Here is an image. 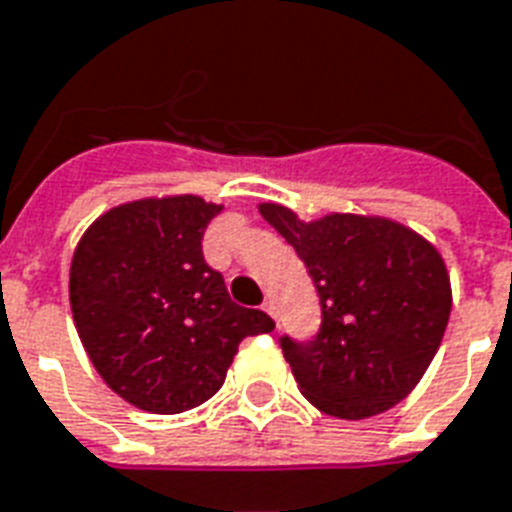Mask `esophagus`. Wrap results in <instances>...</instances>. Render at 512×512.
Segmentation results:
<instances>
[{"instance_id": "obj_1", "label": "esophagus", "mask_w": 512, "mask_h": 512, "mask_svg": "<svg viewBox=\"0 0 512 512\" xmlns=\"http://www.w3.org/2000/svg\"><path fill=\"white\" fill-rule=\"evenodd\" d=\"M263 311H265V314H271V317L276 319V306H273V300H265Z\"/></svg>"}]
</instances>
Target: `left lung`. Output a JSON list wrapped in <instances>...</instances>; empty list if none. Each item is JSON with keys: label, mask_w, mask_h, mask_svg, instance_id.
Instances as JSON below:
<instances>
[{"label": "left lung", "mask_w": 512, "mask_h": 512, "mask_svg": "<svg viewBox=\"0 0 512 512\" xmlns=\"http://www.w3.org/2000/svg\"><path fill=\"white\" fill-rule=\"evenodd\" d=\"M260 214L295 247L319 292L317 338H282L308 403L360 421L405 400L451 317V279L438 249L389 217L335 212L303 222L282 204H260Z\"/></svg>", "instance_id": "left-lung-1"}]
</instances>
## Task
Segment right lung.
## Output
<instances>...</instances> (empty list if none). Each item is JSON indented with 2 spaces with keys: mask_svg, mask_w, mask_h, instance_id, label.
<instances>
[{
  "mask_svg": "<svg viewBox=\"0 0 512 512\" xmlns=\"http://www.w3.org/2000/svg\"><path fill=\"white\" fill-rule=\"evenodd\" d=\"M222 212L201 195L139 198L85 230L69 268L77 335L104 384L150 413H182L225 384L247 335L273 319L236 306L201 252Z\"/></svg>",
  "mask_w": 512,
  "mask_h": 512,
  "instance_id": "add662e5",
  "label": "right lung"
}]
</instances>
